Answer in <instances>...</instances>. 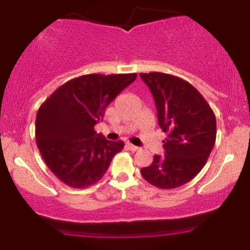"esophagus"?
I'll return each instance as SVG.
<instances>
[{
  "label": "esophagus",
  "instance_id": "34e87169",
  "mask_svg": "<svg viewBox=\"0 0 250 250\" xmlns=\"http://www.w3.org/2000/svg\"><path fill=\"white\" fill-rule=\"evenodd\" d=\"M127 148H128V149H130V150H133V151H137V150H140V148H139V147H136V146L131 145V143H127Z\"/></svg>",
  "mask_w": 250,
  "mask_h": 250
}]
</instances>
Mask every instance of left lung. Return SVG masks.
I'll return each instance as SVG.
<instances>
[{"instance_id": "left-lung-1", "label": "left lung", "mask_w": 250, "mask_h": 250, "mask_svg": "<svg viewBox=\"0 0 250 250\" xmlns=\"http://www.w3.org/2000/svg\"><path fill=\"white\" fill-rule=\"evenodd\" d=\"M153 94L166 155H155L141 174L160 189H174L193 180L207 162L216 140V119L194 85L170 74H140Z\"/></svg>"}]
</instances>
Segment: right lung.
Instances as JSON below:
<instances>
[{
  "instance_id": "add662e5",
  "label": "right lung",
  "mask_w": 250,
  "mask_h": 250,
  "mask_svg": "<svg viewBox=\"0 0 250 250\" xmlns=\"http://www.w3.org/2000/svg\"><path fill=\"white\" fill-rule=\"evenodd\" d=\"M137 74H88L59 87L37 110L36 145L53 174L71 188H87L102 179L122 141L96 134L105 108Z\"/></svg>"
}]
</instances>
